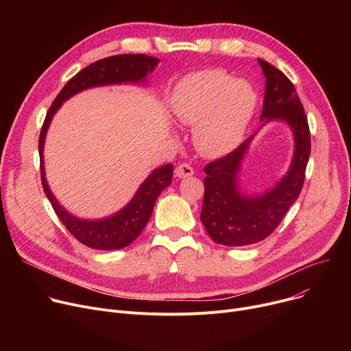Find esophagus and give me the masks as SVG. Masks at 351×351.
I'll use <instances>...</instances> for the list:
<instances>
[{
    "instance_id": "34e87169",
    "label": "esophagus",
    "mask_w": 351,
    "mask_h": 351,
    "mask_svg": "<svg viewBox=\"0 0 351 351\" xmlns=\"http://www.w3.org/2000/svg\"><path fill=\"white\" fill-rule=\"evenodd\" d=\"M193 173H195L193 168H192L191 165H188V163H180V165H178V168L175 169V175L178 178H180V179L191 178Z\"/></svg>"
}]
</instances>
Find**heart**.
<instances>
[{"mask_svg":"<svg viewBox=\"0 0 351 351\" xmlns=\"http://www.w3.org/2000/svg\"><path fill=\"white\" fill-rule=\"evenodd\" d=\"M257 105L253 86L232 80L220 69H205L182 78L171 98L175 118L195 125L193 142L212 158L232 152L242 142Z\"/></svg>","mask_w":351,"mask_h":351,"instance_id":"b5f03b06","label":"heart"}]
</instances>
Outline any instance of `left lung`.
<instances>
[{
  "label": "left lung",
  "instance_id": "8db88e82",
  "mask_svg": "<svg viewBox=\"0 0 351 351\" xmlns=\"http://www.w3.org/2000/svg\"><path fill=\"white\" fill-rule=\"evenodd\" d=\"M257 61L266 78L262 128L271 121L285 122L294 139L293 158L286 175L257 195L243 192L239 182L256 134L225 158L206 165L200 220L213 241L223 246L253 245L273 233L300 195L310 156L308 123L296 89L282 71L263 60Z\"/></svg>",
  "mask_w": 351,
  "mask_h": 351
}]
</instances>
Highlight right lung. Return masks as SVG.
<instances>
[{"instance_id":"right-lung-1","label":"right lung","mask_w":351,"mask_h":351,"mask_svg":"<svg viewBox=\"0 0 351 351\" xmlns=\"http://www.w3.org/2000/svg\"><path fill=\"white\" fill-rule=\"evenodd\" d=\"M158 64V58L143 53L114 55V57H108L90 64L66 82L58 97L53 99L45 117L38 142L41 182L44 192L64 226L73 234V237L78 239L82 245L90 249L118 250L126 247L135 241L146 226L147 220L151 219L158 196L172 183L173 165L166 163L154 169L149 176L142 182V185L138 188L134 197L114 215H109L102 219H82L72 215L60 204L58 199L51 192L47 182L44 145L48 128L61 105L73 95L95 86L121 84L146 85L147 75L154 72Z\"/></svg>"}]
</instances>
